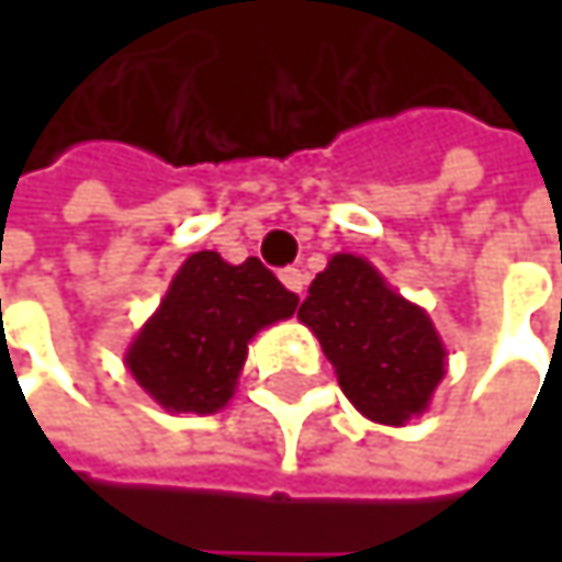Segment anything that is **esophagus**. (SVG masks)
<instances>
[{
	"mask_svg": "<svg viewBox=\"0 0 562 562\" xmlns=\"http://www.w3.org/2000/svg\"><path fill=\"white\" fill-rule=\"evenodd\" d=\"M280 280L285 282V289L289 292H295V295H302L305 292V273L302 270H295V267H285L280 273Z\"/></svg>",
	"mask_w": 562,
	"mask_h": 562,
	"instance_id": "34e87169",
	"label": "esophagus"
}]
</instances>
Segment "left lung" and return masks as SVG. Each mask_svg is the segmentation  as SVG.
<instances>
[{
  "instance_id": "left-lung-1",
  "label": "left lung",
  "mask_w": 562,
  "mask_h": 562,
  "mask_svg": "<svg viewBox=\"0 0 562 562\" xmlns=\"http://www.w3.org/2000/svg\"><path fill=\"white\" fill-rule=\"evenodd\" d=\"M299 318L318 335L345 396L374 423L403 426L423 413L446 374V348L429 315L361 257H331Z\"/></svg>"
}]
</instances>
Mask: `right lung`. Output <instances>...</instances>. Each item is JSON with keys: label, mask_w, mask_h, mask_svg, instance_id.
Returning a JSON list of instances; mask_svg holds the SVG:
<instances>
[{"label": "right lung", "mask_w": 562, "mask_h": 562, "mask_svg": "<svg viewBox=\"0 0 562 562\" xmlns=\"http://www.w3.org/2000/svg\"><path fill=\"white\" fill-rule=\"evenodd\" d=\"M295 305L299 295L257 257L231 267L214 250L191 254L126 351V364L166 409L214 413L234 393L247 341L289 318Z\"/></svg>", "instance_id": "right-lung-1"}]
</instances>
